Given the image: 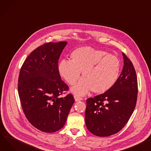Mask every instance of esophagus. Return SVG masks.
<instances>
[{"instance_id": "esophagus-1", "label": "esophagus", "mask_w": 151, "mask_h": 151, "mask_svg": "<svg viewBox=\"0 0 151 151\" xmlns=\"http://www.w3.org/2000/svg\"><path fill=\"white\" fill-rule=\"evenodd\" d=\"M74 98H75V99L76 101H81V100L83 99V98H82L81 96H79L76 95H74Z\"/></svg>"}]
</instances>
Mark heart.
<instances>
[{
	"label": "heart",
	"instance_id": "obj_1",
	"mask_svg": "<svg viewBox=\"0 0 151 151\" xmlns=\"http://www.w3.org/2000/svg\"><path fill=\"white\" fill-rule=\"evenodd\" d=\"M101 50L90 47H79L70 54V61L62 60L58 64L60 75L70 85L81 75L83 78L72 87V92L83 95L91 89L102 93L109 90L118 78L121 64L115 55L106 54Z\"/></svg>",
	"mask_w": 151,
	"mask_h": 151
}]
</instances>
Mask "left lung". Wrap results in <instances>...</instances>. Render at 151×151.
I'll return each mask as SVG.
<instances>
[{"label":"left lung","mask_w":151,"mask_h":151,"mask_svg":"<svg viewBox=\"0 0 151 151\" xmlns=\"http://www.w3.org/2000/svg\"><path fill=\"white\" fill-rule=\"evenodd\" d=\"M124 66L114 85L103 94L87 99L85 122L87 129L98 137L120 131L135 109L138 83L131 61L123 53Z\"/></svg>","instance_id":"8db88e82"}]
</instances>
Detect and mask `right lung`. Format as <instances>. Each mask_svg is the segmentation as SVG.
I'll return each mask as SVG.
<instances>
[{
	"label": "right lung",
	"instance_id": "1",
	"mask_svg": "<svg viewBox=\"0 0 151 151\" xmlns=\"http://www.w3.org/2000/svg\"><path fill=\"white\" fill-rule=\"evenodd\" d=\"M67 42L39 46L27 58L20 70L18 93L24 113L35 127L52 133L63 128L75 102L58 70V61Z\"/></svg>",
	"mask_w": 151,
	"mask_h": 151
}]
</instances>
